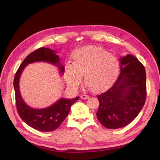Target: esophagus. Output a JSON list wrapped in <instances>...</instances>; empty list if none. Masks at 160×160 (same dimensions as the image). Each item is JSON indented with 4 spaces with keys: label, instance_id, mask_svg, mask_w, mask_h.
Masks as SVG:
<instances>
[{
    "label": "esophagus",
    "instance_id": "esophagus-1",
    "mask_svg": "<svg viewBox=\"0 0 160 160\" xmlns=\"http://www.w3.org/2000/svg\"><path fill=\"white\" fill-rule=\"evenodd\" d=\"M89 97L87 96V95H85V94H82L81 96H80V98L82 99H88Z\"/></svg>",
    "mask_w": 160,
    "mask_h": 160
}]
</instances>
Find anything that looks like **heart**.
<instances>
[{
  "instance_id": "b5f03b06",
  "label": "heart",
  "mask_w": 160,
  "mask_h": 160,
  "mask_svg": "<svg viewBox=\"0 0 160 160\" xmlns=\"http://www.w3.org/2000/svg\"><path fill=\"white\" fill-rule=\"evenodd\" d=\"M120 73L118 59L104 49L88 46L74 54L73 64L65 67V78L70 87L77 88L84 75L85 82L93 92H100L110 87Z\"/></svg>"
}]
</instances>
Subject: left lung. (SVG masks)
Returning <instances> with one entry per match:
<instances>
[{
    "label": "left lung",
    "instance_id": "8db88e82",
    "mask_svg": "<svg viewBox=\"0 0 160 160\" xmlns=\"http://www.w3.org/2000/svg\"><path fill=\"white\" fill-rule=\"evenodd\" d=\"M120 74L106 92L98 96L96 113L106 128L117 129L127 126L139 115L146 98V75L143 64L128 54L120 58Z\"/></svg>",
    "mask_w": 160,
    "mask_h": 160
}]
</instances>
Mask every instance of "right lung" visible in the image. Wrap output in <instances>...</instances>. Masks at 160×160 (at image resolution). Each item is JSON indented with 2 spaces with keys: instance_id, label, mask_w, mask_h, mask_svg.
I'll return each instance as SVG.
<instances>
[{
  "instance_id": "right-lung-1",
  "label": "right lung",
  "mask_w": 160,
  "mask_h": 160,
  "mask_svg": "<svg viewBox=\"0 0 160 160\" xmlns=\"http://www.w3.org/2000/svg\"><path fill=\"white\" fill-rule=\"evenodd\" d=\"M56 52V51L45 48H40L32 52L19 66L14 78L16 105L19 117L30 127L41 132L56 130L70 112L71 106L79 99V97L70 99L61 98L49 107L37 109L28 106L22 99L19 80L22 70L28 64L37 61L48 62L58 66L61 72L64 73V66L61 65L60 59Z\"/></svg>"
}]
</instances>
